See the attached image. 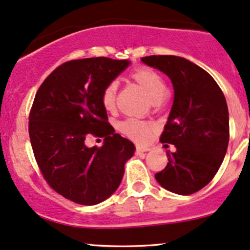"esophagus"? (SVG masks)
Masks as SVG:
<instances>
[{
    "instance_id": "1",
    "label": "esophagus",
    "mask_w": 250,
    "mask_h": 250,
    "mask_svg": "<svg viewBox=\"0 0 250 250\" xmlns=\"http://www.w3.org/2000/svg\"><path fill=\"white\" fill-rule=\"evenodd\" d=\"M148 150H149L148 147H139V146L135 147V153H137V154H140V153H144V152H148Z\"/></svg>"
}]
</instances>
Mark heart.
I'll return each mask as SVG.
<instances>
[{"label":"heart","instance_id":"obj_1","mask_svg":"<svg viewBox=\"0 0 250 250\" xmlns=\"http://www.w3.org/2000/svg\"><path fill=\"white\" fill-rule=\"evenodd\" d=\"M130 78L139 84L146 91V94L153 101H159L166 92V84L161 76L148 67H138L132 70ZM117 83H107L101 92V103L106 111H112L116 106ZM117 128L123 134L130 138L135 143L144 144L149 139L150 133L154 130V125L150 122L137 118H126L118 123Z\"/></svg>","mask_w":250,"mask_h":250}]
</instances>
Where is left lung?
I'll return each instance as SVG.
<instances>
[{
  "label": "left lung",
  "mask_w": 250,
  "mask_h": 250,
  "mask_svg": "<svg viewBox=\"0 0 250 250\" xmlns=\"http://www.w3.org/2000/svg\"><path fill=\"white\" fill-rule=\"evenodd\" d=\"M143 61L167 74L174 87V103L160 141L175 145L176 150H168V165L155 178L171 192L192 195L212 181L229 146L224 92L210 74L184 58L149 55Z\"/></svg>",
  "instance_id": "left-lung-1"
}]
</instances>
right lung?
<instances>
[{
    "label": "right lung",
    "mask_w": 250,
    "mask_h": 250,
    "mask_svg": "<svg viewBox=\"0 0 250 250\" xmlns=\"http://www.w3.org/2000/svg\"><path fill=\"white\" fill-rule=\"evenodd\" d=\"M98 57L70 60L52 72L37 91L29 115L33 155L47 184L81 205L105 200L119 187L134 145L115 133L101 92L128 66ZM89 135L104 137L89 149Z\"/></svg>",
    "instance_id": "right-lung-1"
}]
</instances>
